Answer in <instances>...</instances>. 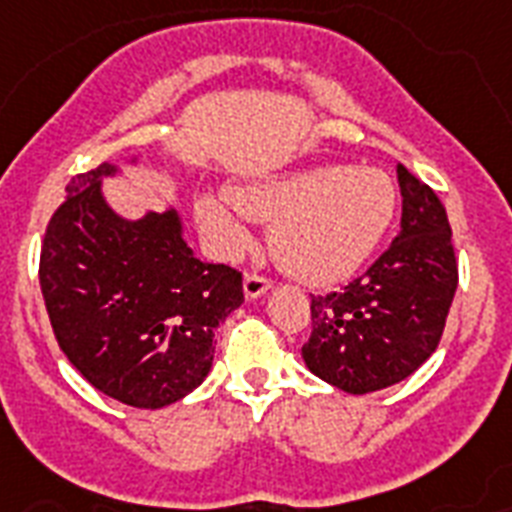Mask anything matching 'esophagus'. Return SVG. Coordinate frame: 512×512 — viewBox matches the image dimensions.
<instances>
[{"mask_svg": "<svg viewBox=\"0 0 512 512\" xmlns=\"http://www.w3.org/2000/svg\"><path fill=\"white\" fill-rule=\"evenodd\" d=\"M269 287H272V282L266 280L264 274L246 272V280H243V290H246V298H259V295H264Z\"/></svg>", "mask_w": 512, "mask_h": 512, "instance_id": "1", "label": "esophagus"}]
</instances>
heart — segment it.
Returning a JSON list of instances; mask_svg holds the SVG:
<instances>
[{
  "label": "heart",
  "mask_w": 512,
  "mask_h": 512,
  "mask_svg": "<svg viewBox=\"0 0 512 512\" xmlns=\"http://www.w3.org/2000/svg\"><path fill=\"white\" fill-rule=\"evenodd\" d=\"M227 198H198L196 217L206 238L235 253L251 240L240 214L272 222L277 261L311 285H332L356 272L395 214L390 177L371 167H316L232 188Z\"/></svg>",
  "instance_id": "heart-1"
}]
</instances>
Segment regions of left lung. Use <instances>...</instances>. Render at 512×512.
Masks as SVG:
<instances>
[{
  "label": "left lung",
  "mask_w": 512,
  "mask_h": 512,
  "mask_svg": "<svg viewBox=\"0 0 512 512\" xmlns=\"http://www.w3.org/2000/svg\"><path fill=\"white\" fill-rule=\"evenodd\" d=\"M398 238L342 290L311 295L303 361L350 395L384 390L437 350L458 287L453 232L439 196L398 164Z\"/></svg>",
  "instance_id": "left-lung-1"
}]
</instances>
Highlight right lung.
I'll use <instances>...</instances> for the list:
<instances>
[{"label":"right lung","mask_w":512,"mask_h":512,"mask_svg":"<svg viewBox=\"0 0 512 512\" xmlns=\"http://www.w3.org/2000/svg\"><path fill=\"white\" fill-rule=\"evenodd\" d=\"M80 172L46 225L38 280L59 348L96 390L133 408L185 398L209 374L214 329L243 303V272L204 264L177 214L125 222Z\"/></svg>","instance_id":"obj_1"}]
</instances>
